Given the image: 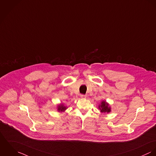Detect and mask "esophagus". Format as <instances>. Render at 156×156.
<instances>
[{
  "label": "esophagus",
  "instance_id": "34e87169",
  "mask_svg": "<svg viewBox=\"0 0 156 156\" xmlns=\"http://www.w3.org/2000/svg\"><path fill=\"white\" fill-rule=\"evenodd\" d=\"M81 98H86V95H85V94H81Z\"/></svg>",
  "mask_w": 156,
  "mask_h": 156
}]
</instances>
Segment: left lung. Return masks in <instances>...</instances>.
<instances>
[{
  "instance_id": "8db88e82",
  "label": "left lung",
  "mask_w": 156,
  "mask_h": 156,
  "mask_svg": "<svg viewBox=\"0 0 156 156\" xmlns=\"http://www.w3.org/2000/svg\"><path fill=\"white\" fill-rule=\"evenodd\" d=\"M99 108L101 110V112L102 113H105V112H109L111 111V108L109 106L108 104H107L105 101H103L102 102L101 105H100L99 106Z\"/></svg>"
}]
</instances>
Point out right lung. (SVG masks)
Masks as SVG:
<instances>
[{"label": "right lung", "mask_w": 156, "mask_h": 156, "mask_svg": "<svg viewBox=\"0 0 156 156\" xmlns=\"http://www.w3.org/2000/svg\"><path fill=\"white\" fill-rule=\"evenodd\" d=\"M66 109V107L65 106L63 105H60L58 106V111H60V112H62V111H64Z\"/></svg>", "instance_id": "obj_1"}]
</instances>
